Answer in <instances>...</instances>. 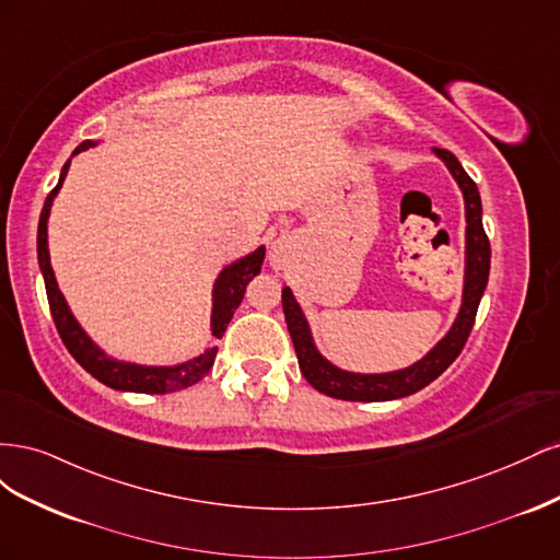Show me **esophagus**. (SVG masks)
I'll use <instances>...</instances> for the list:
<instances>
[{
	"mask_svg": "<svg viewBox=\"0 0 560 560\" xmlns=\"http://www.w3.org/2000/svg\"><path fill=\"white\" fill-rule=\"evenodd\" d=\"M287 254H290V243H287L284 238L276 241L273 247H270V257H268V259H270V266H276V268L284 266Z\"/></svg>",
	"mask_w": 560,
	"mask_h": 560,
	"instance_id": "34e87169",
	"label": "esophagus"
}]
</instances>
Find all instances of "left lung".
Listing matches in <instances>:
<instances>
[{
    "label": "left lung",
    "mask_w": 560,
    "mask_h": 560,
    "mask_svg": "<svg viewBox=\"0 0 560 560\" xmlns=\"http://www.w3.org/2000/svg\"><path fill=\"white\" fill-rule=\"evenodd\" d=\"M434 154L442 159L455 182L460 184L465 196V210H467V259H465V292H463V306L457 313L451 331L439 341L425 358L416 362L409 369L393 371V374H350L327 362L317 352L313 336L308 329V322L303 317L294 294L290 287L282 290V311L287 329H290L292 343L296 350V360L301 374L306 381L319 389L322 395L346 401H389L399 397H409L418 389L430 385L439 378L444 371L455 362L457 354L463 352L469 331L474 327V317L479 311V301L488 284V270H490V243L483 231L481 222V196L477 184L465 173L448 149H434Z\"/></svg>",
    "instance_id": "left-lung-1"
}]
</instances>
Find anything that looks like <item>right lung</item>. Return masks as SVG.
Wrapping results in <instances>:
<instances>
[{
  "label": "right lung",
  "mask_w": 560,
  "mask_h": 560,
  "mask_svg": "<svg viewBox=\"0 0 560 560\" xmlns=\"http://www.w3.org/2000/svg\"><path fill=\"white\" fill-rule=\"evenodd\" d=\"M93 147V140L81 142L74 154L79 151ZM70 171V161L62 165L60 179L56 184V189L50 191L44 200L42 217H39V231H37V257H39V268L44 276L46 284V296H48V306L50 315H54L56 329L62 338L65 348L70 350L72 358L89 371L93 378L100 383H105L107 387L114 389H126V393H144V395H167V393H177V389L191 387L200 378L208 376V371L214 364L217 358V348H210L200 354L196 360L184 362L179 366H140V364H128V362H116L100 350L91 338L86 336L79 327V322L74 315L67 308V301L58 290V282L54 276V268H50V257H48V212H50V202H54L58 189L65 182V175ZM264 254L266 249L259 247L254 249L247 257L238 259L235 264L226 266L222 273H219L214 282V306H212V336L222 338L229 322L233 317V311L241 306V301L245 296V287L254 276L261 273V264H264Z\"/></svg>",
  "instance_id": "obj_1"
}]
</instances>
